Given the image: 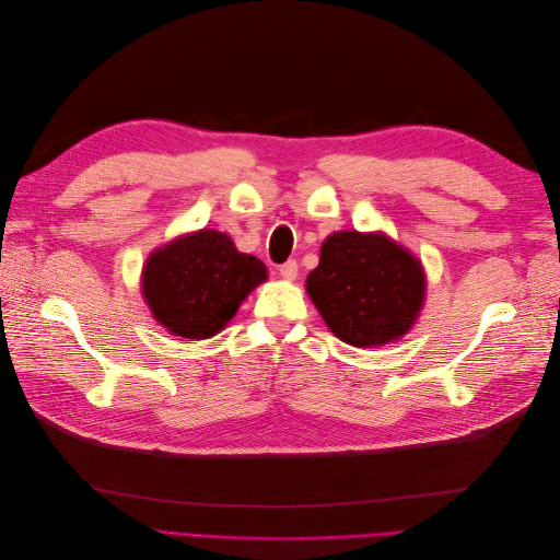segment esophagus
<instances>
[{"label":"esophagus","instance_id":"obj_1","mask_svg":"<svg viewBox=\"0 0 560 560\" xmlns=\"http://www.w3.org/2000/svg\"><path fill=\"white\" fill-rule=\"evenodd\" d=\"M280 276L284 278V280H296L299 278V264L294 261V259H289V261H284L282 266H280Z\"/></svg>","mask_w":560,"mask_h":560}]
</instances>
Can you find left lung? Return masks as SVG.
<instances>
[{
    "label": "left lung",
    "mask_w": 560,
    "mask_h": 560,
    "mask_svg": "<svg viewBox=\"0 0 560 560\" xmlns=\"http://www.w3.org/2000/svg\"><path fill=\"white\" fill-rule=\"evenodd\" d=\"M305 287L335 337L369 349L412 328L425 278L421 261L385 234L346 230L326 238Z\"/></svg>",
    "instance_id": "1"
}]
</instances>
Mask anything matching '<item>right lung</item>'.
Wrapping results in <instances>:
<instances>
[{"label": "right lung", "instance_id": "1", "mask_svg": "<svg viewBox=\"0 0 560 560\" xmlns=\"http://www.w3.org/2000/svg\"><path fill=\"white\" fill-rule=\"evenodd\" d=\"M264 280L257 257L238 253L223 232L200 230L156 248L143 266L141 289L156 322L173 335L209 339Z\"/></svg>", "mask_w": 560, "mask_h": 560}]
</instances>
